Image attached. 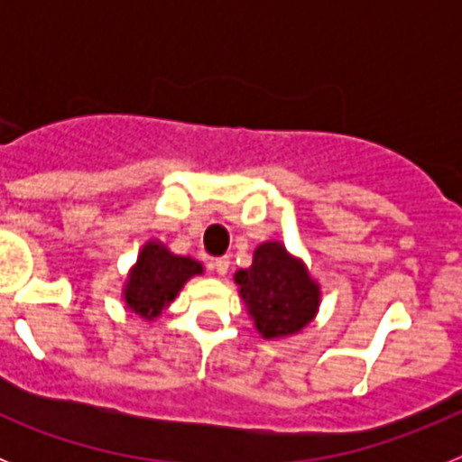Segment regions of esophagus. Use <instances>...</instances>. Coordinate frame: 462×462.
Here are the masks:
<instances>
[{
	"instance_id": "1",
	"label": "esophagus",
	"mask_w": 462,
	"mask_h": 462,
	"mask_svg": "<svg viewBox=\"0 0 462 462\" xmlns=\"http://www.w3.org/2000/svg\"><path fill=\"white\" fill-rule=\"evenodd\" d=\"M228 266H231V259H228V256H217V259H212V271L217 273V275H226Z\"/></svg>"
}]
</instances>
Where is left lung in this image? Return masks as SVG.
Masks as SVG:
<instances>
[{"label": "left lung", "instance_id": "left-lung-1", "mask_svg": "<svg viewBox=\"0 0 462 462\" xmlns=\"http://www.w3.org/2000/svg\"><path fill=\"white\" fill-rule=\"evenodd\" d=\"M236 282L263 337L296 333L312 321L319 305L317 284L280 243L259 245L252 268L236 273Z\"/></svg>", "mask_w": 462, "mask_h": 462}]
</instances>
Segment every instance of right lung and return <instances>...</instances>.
Instances as JSON below:
<instances>
[{"label": "right lung", "mask_w": 462, "mask_h": 462, "mask_svg": "<svg viewBox=\"0 0 462 462\" xmlns=\"http://www.w3.org/2000/svg\"><path fill=\"white\" fill-rule=\"evenodd\" d=\"M196 273H201V266L189 256L171 254L159 243L145 245L125 289L126 305L145 319H152Z\"/></svg>", "instance_id": "right-lung-1"}]
</instances>
